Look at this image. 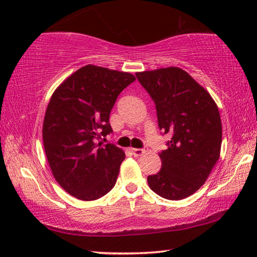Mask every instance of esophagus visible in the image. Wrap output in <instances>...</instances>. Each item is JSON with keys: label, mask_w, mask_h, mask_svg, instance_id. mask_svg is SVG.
Segmentation results:
<instances>
[{"label": "esophagus", "mask_w": 257, "mask_h": 257, "mask_svg": "<svg viewBox=\"0 0 257 257\" xmlns=\"http://www.w3.org/2000/svg\"><path fill=\"white\" fill-rule=\"evenodd\" d=\"M131 152L133 153V156L135 157H140V156H143L144 153H146V150L145 149H132Z\"/></svg>", "instance_id": "1"}]
</instances>
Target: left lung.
Returning <instances> with one entry per match:
<instances>
[{
	"label": "left lung",
	"instance_id": "1",
	"mask_svg": "<svg viewBox=\"0 0 257 257\" xmlns=\"http://www.w3.org/2000/svg\"><path fill=\"white\" fill-rule=\"evenodd\" d=\"M156 104L158 125L172 138L159 153L161 170L149 175L150 188L161 198L194 194L219 160L222 125L212 96L185 70L175 66L136 73Z\"/></svg>",
	"mask_w": 257,
	"mask_h": 257
}]
</instances>
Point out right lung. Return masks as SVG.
Segmentation results:
<instances>
[{"label":"right lung","instance_id":"add662e5","mask_svg":"<svg viewBox=\"0 0 257 257\" xmlns=\"http://www.w3.org/2000/svg\"><path fill=\"white\" fill-rule=\"evenodd\" d=\"M132 73L85 65L52 93L43 121V145L52 175L75 198L92 201L113 188L124 151L99 142L112 132L110 112Z\"/></svg>","mask_w":257,"mask_h":257}]
</instances>
